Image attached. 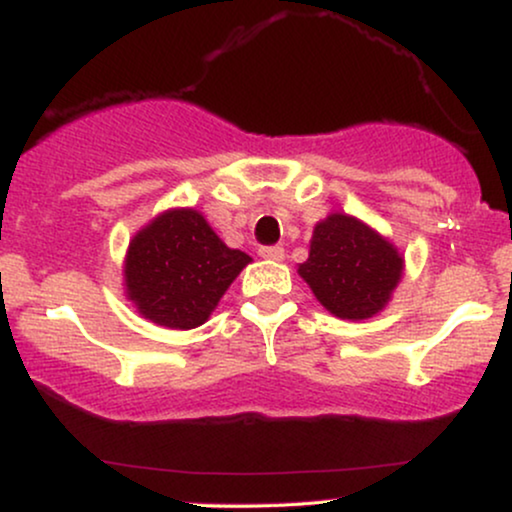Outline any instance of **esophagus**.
<instances>
[{"label": "esophagus", "mask_w": 512, "mask_h": 512, "mask_svg": "<svg viewBox=\"0 0 512 512\" xmlns=\"http://www.w3.org/2000/svg\"><path fill=\"white\" fill-rule=\"evenodd\" d=\"M258 256L266 258V261H282V258H285V249H282V246H261V249H258Z\"/></svg>", "instance_id": "1"}]
</instances>
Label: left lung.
Segmentation results:
<instances>
[{
  "mask_svg": "<svg viewBox=\"0 0 512 512\" xmlns=\"http://www.w3.org/2000/svg\"><path fill=\"white\" fill-rule=\"evenodd\" d=\"M299 275L315 299L342 320H368L384 311L403 275L394 242L349 213H330L313 227Z\"/></svg>",
  "mask_w": 512,
  "mask_h": 512,
  "instance_id": "1",
  "label": "left lung"
}]
</instances>
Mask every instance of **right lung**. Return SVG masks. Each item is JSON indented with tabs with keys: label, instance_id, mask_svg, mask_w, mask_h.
<instances>
[{
	"label": "right lung",
	"instance_id": "1",
	"mask_svg": "<svg viewBox=\"0 0 512 512\" xmlns=\"http://www.w3.org/2000/svg\"><path fill=\"white\" fill-rule=\"evenodd\" d=\"M251 263L194 208H168L130 239L123 287L137 313L168 330H194Z\"/></svg>",
	"mask_w": 512,
	"mask_h": 512
}]
</instances>
